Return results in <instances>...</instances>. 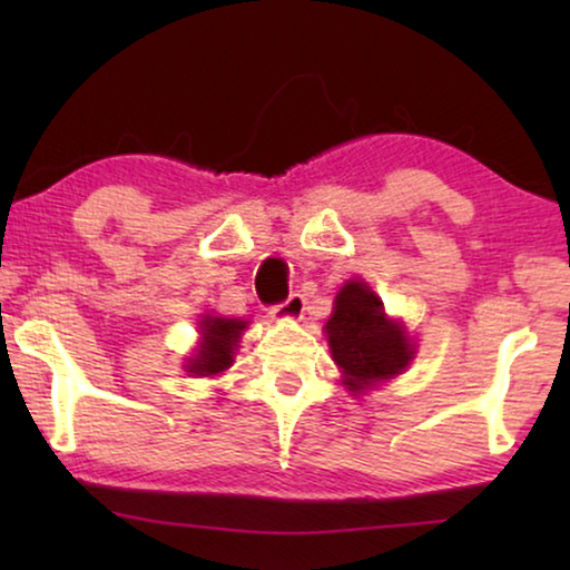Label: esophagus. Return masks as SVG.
I'll return each mask as SVG.
<instances>
[{"instance_id": "obj_1", "label": "esophagus", "mask_w": 570, "mask_h": 570, "mask_svg": "<svg viewBox=\"0 0 570 570\" xmlns=\"http://www.w3.org/2000/svg\"><path fill=\"white\" fill-rule=\"evenodd\" d=\"M303 308H306V301H303L301 293H291L283 303L272 306L269 314L279 318V322H291V318H301Z\"/></svg>"}]
</instances>
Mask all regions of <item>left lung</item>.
Returning <instances> with one entry per match:
<instances>
[{"label":"left lung","instance_id":"1","mask_svg":"<svg viewBox=\"0 0 570 570\" xmlns=\"http://www.w3.org/2000/svg\"><path fill=\"white\" fill-rule=\"evenodd\" d=\"M324 330L350 392H361L373 381L396 376L412 357L402 326L389 322L384 303L368 291V285L355 279L337 293L334 314Z\"/></svg>","mask_w":570,"mask_h":570}]
</instances>
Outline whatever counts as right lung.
Wrapping results in <instances>:
<instances>
[{"label":"right lung","mask_w":570,"mask_h":570,"mask_svg":"<svg viewBox=\"0 0 570 570\" xmlns=\"http://www.w3.org/2000/svg\"><path fill=\"white\" fill-rule=\"evenodd\" d=\"M244 330L246 322H238V318L207 316L202 322V350L191 357L186 371L197 373V376L223 373L233 363V350H236V342Z\"/></svg>","instance_id":"obj_1"}]
</instances>
